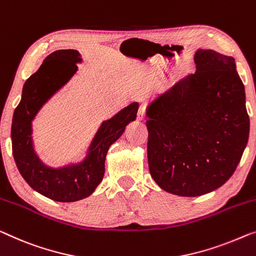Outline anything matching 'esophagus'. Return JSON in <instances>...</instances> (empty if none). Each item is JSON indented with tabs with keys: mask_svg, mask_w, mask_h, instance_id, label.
Listing matches in <instances>:
<instances>
[{
	"mask_svg": "<svg viewBox=\"0 0 256 256\" xmlns=\"http://www.w3.org/2000/svg\"><path fill=\"white\" fill-rule=\"evenodd\" d=\"M144 117H146V110H144V106H141L139 108V112H138V120H144Z\"/></svg>",
	"mask_w": 256,
	"mask_h": 256,
	"instance_id": "obj_1",
	"label": "esophagus"
}]
</instances>
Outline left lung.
Segmentation results:
<instances>
[{
	"label": "left lung",
	"instance_id": "left-lung-1",
	"mask_svg": "<svg viewBox=\"0 0 256 256\" xmlns=\"http://www.w3.org/2000/svg\"><path fill=\"white\" fill-rule=\"evenodd\" d=\"M196 74L148 104L147 156L162 190L199 196L234 174L250 136L245 87L234 58L198 49Z\"/></svg>",
	"mask_w": 256,
	"mask_h": 256
}]
</instances>
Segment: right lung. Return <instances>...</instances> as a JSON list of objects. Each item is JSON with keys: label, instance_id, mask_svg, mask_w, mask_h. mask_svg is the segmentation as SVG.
Returning <instances> with one entry per match:
<instances>
[{"label": "right lung", "instance_id": "right-lung-1", "mask_svg": "<svg viewBox=\"0 0 256 256\" xmlns=\"http://www.w3.org/2000/svg\"><path fill=\"white\" fill-rule=\"evenodd\" d=\"M82 58L78 50L62 49L48 55L22 86V98L11 125L12 154L19 172L38 193L58 202H74L90 196L102 182L106 156L128 123L136 120L139 104L132 102L104 120L82 161L49 166L34 150L32 123L41 108L66 86L78 71Z\"/></svg>", "mask_w": 256, "mask_h": 256}]
</instances>
